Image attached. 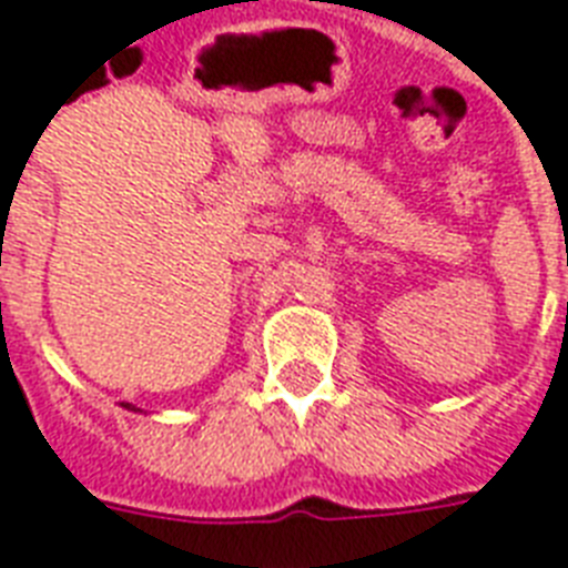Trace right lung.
Wrapping results in <instances>:
<instances>
[{"label": "right lung", "mask_w": 568, "mask_h": 568, "mask_svg": "<svg viewBox=\"0 0 568 568\" xmlns=\"http://www.w3.org/2000/svg\"><path fill=\"white\" fill-rule=\"evenodd\" d=\"M123 406H129V404H123ZM129 409H135V406H129Z\"/></svg>", "instance_id": "obj_1"}]
</instances>
